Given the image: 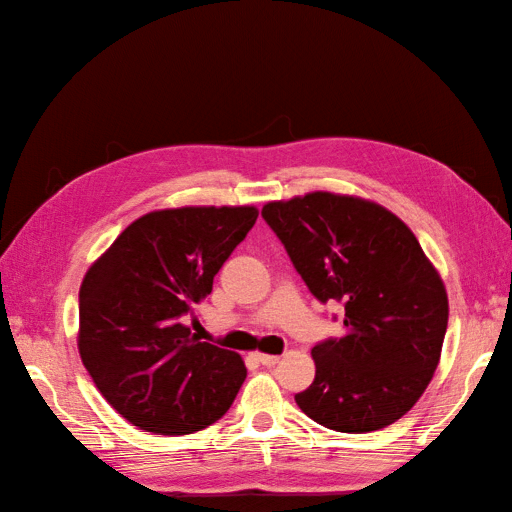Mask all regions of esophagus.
<instances>
[{
	"mask_svg": "<svg viewBox=\"0 0 512 512\" xmlns=\"http://www.w3.org/2000/svg\"><path fill=\"white\" fill-rule=\"evenodd\" d=\"M255 356H257V361L262 363V365H266V367H273V365L279 363V356H277V354H262V352H257Z\"/></svg>",
	"mask_w": 512,
	"mask_h": 512,
	"instance_id": "esophagus-1",
	"label": "esophagus"
}]
</instances>
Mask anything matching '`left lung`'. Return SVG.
Returning <instances> with one entry per match:
<instances>
[{"label": "left lung", "mask_w": 512, "mask_h": 512, "mask_svg": "<svg viewBox=\"0 0 512 512\" xmlns=\"http://www.w3.org/2000/svg\"><path fill=\"white\" fill-rule=\"evenodd\" d=\"M297 273L345 306V334L312 347V385L295 396L323 427L367 433L416 405L440 363L449 297L411 228L378 202L312 191L266 202Z\"/></svg>", "instance_id": "8db88e82"}]
</instances>
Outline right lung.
Listing matches in <instances>:
<instances>
[{
    "instance_id": "add662e5",
    "label": "right lung",
    "mask_w": 512,
    "mask_h": 512,
    "mask_svg": "<svg viewBox=\"0 0 512 512\" xmlns=\"http://www.w3.org/2000/svg\"><path fill=\"white\" fill-rule=\"evenodd\" d=\"M257 206H180L140 215L79 290L81 361L103 398L158 436L206 429L233 405L242 356L200 341L182 314L257 220Z\"/></svg>"
}]
</instances>
